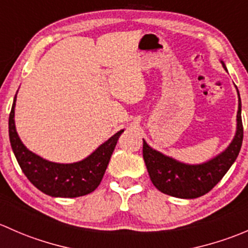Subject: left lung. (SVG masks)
<instances>
[{"label":"left lung","mask_w":248,"mask_h":248,"mask_svg":"<svg viewBox=\"0 0 248 248\" xmlns=\"http://www.w3.org/2000/svg\"><path fill=\"white\" fill-rule=\"evenodd\" d=\"M222 64L226 68L223 62ZM242 138L244 127L241 120V101L239 94L236 134L228 149L211 161L198 166L180 163L151 149L145 140L142 141V157L150 179L158 191L176 198L193 199L206 194L221 181L239 155Z\"/></svg>","instance_id":"obj_1"}]
</instances>
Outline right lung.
Returning a JSON list of instances; mask_svg holds the SVG:
<instances>
[{
  "label": "right lung",
  "instance_id": "1",
  "mask_svg": "<svg viewBox=\"0 0 248 248\" xmlns=\"http://www.w3.org/2000/svg\"><path fill=\"white\" fill-rule=\"evenodd\" d=\"M16 98L9 114V140L22 172L43 193L60 198H76L93 192L101 184L110 157L124 129L102 144L87 158L72 164L46 161L29 151L20 140L14 124Z\"/></svg>",
  "mask_w": 248,
  "mask_h": 248
}]
</instances>
